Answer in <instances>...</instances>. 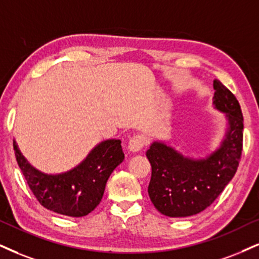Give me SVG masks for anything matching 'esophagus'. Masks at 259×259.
Listing matches in <instances>:
<instances>
[{"instance_id": "1", "label": "esophagus", "mask_w": 259, "mask_h": 259, "mask_svg": "<svg viewBox=\"0 0 259 259\" xmlns=\"http://www.w3.org/2000/svg\"><path fill=\"white\" fill-rule=\"evenodd\" d=\"M144 145H145V138H144V136H142V135L133 136L128 142V149H130V151H132V152L139 151V150H142L143 148H144Z\"/></svg>"}]
</instances>
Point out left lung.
Instances as JSON below:
<instances>
[{
  "label": "left lung",
  "mask_w": 259,
  "mask_h": 259,
  "mask_svg": "<svg viewBox=\"0 0 259 259\" xmlns=\"http://www.w3.org/2000/svg\"><path fill=\"white\" fill-rule=\"evenodd\" d=\"M213 104L227 114L229 130L218 151L206 159L185 158L163 143H154L146 151L151 164L149 197L156 209L169 218L199 213L215 202L239 167L244 138V117L234 95L213 81Z\"/></svg>",
  "instance_id": "8db88e82"
}]
</instances>
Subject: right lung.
<instances>
[{
	"instance_id": "obj_1",
	"label": "right lung",
	"mask_w": 259,
	"mask_h": 259,
	"mask_svg": "<svg viewBox=\"0 0 259 259\" xmlns=\"http://www.w3.org/2000/svg\"><path fill=\"white\" fill-rule=\"evenodd\" d=\"M13 146L19 167L38 202L54 212L72 218L86 216L100 204L108 178L124 158L121 140H105L71 171L47 175L27 163L15 143Z\"/></svg>"
}]
</instances>
